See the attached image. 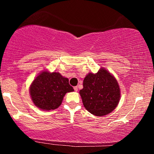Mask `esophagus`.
Listing matches in <instances>:
<instances>
[{
    "label": "esophagus",
    "instance_id": "34e87169",
    "mask_svg": "<svg viewBox=\"0 0 154 154\" xmlns=\"http://www.w3.org/2000/svg\"><path fill=\"white\" fill-rule=\"evenodd\" d=\"M73 88H74V90L75 91V92H77V90H78V88H77V86H75Z\"/></svg>",
    "mask_w": 154,
    "mask_h": 154
}]
</instances>
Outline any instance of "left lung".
<instances>
[{"label": "left lung", "instance_id": "obj_1", "mask_svg": "<svg viewBox=\"0 0 154 154\" xmlns=\"http://www.w3.org/2000/svg\"><path fill=\"white\" fill-rule=\"evenodd\" d=\"M79 91L85 108L96 116H103L113 111L120 98L118 83L113 75L104 69L97 73H89Z\"/></svg>", "mask_w": 154, "mask_h": 154}]
</instances>
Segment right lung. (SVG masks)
<instances>
[{"label":"right lung","instance_id":"right-lung-1","mask_svg":"<svg viewBox=\"0 0 154 154\" xmlns=\"http://www.w3.org/2000/svg\"><path fill=\"white\" fill-rule=\"evenodd\" d=\"M74 91L69 79L58 72L44 71L38 75L30 87L31 98L43 110L56 109L61 105L66 93Z\"/></svg>","mask_w":154,"mask_h":154}]
</instances>
